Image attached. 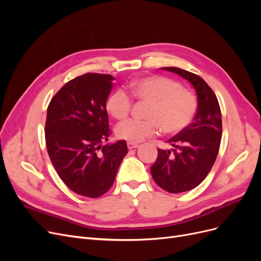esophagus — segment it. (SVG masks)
I'll use <instances>...</instances> for the list:
<instances>
[{"mask_svg":"<svg viewBox=\"0 0 261 261\" xmlns=\"http://www.w3.org/2000/svg\"><path fill=\"white\" fill-rule=\"evenodd\" d=\"M137 147H139V145L138 144H135V143H127V148L128 149H135V148H137Z\"/></svg>","mask_w":261,"mask_h":261,"instance_id":"34e87169","label":"esophagus"}]
</instances>
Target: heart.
I'll return each mask as SVG.
<instances>
[{
    "label": "heart",
    "mask_w": 261,
    "mask_h": 261,
    "mask_svg": "<svg viewBox=\"0 0 261 261\" xmlns=\"http://www.w3.org/2000/svg\"><path fill=\"white\" fill-rule=\"evenodd\" d=\"M128 89L136 100L149 105L147 121L129 120L116 126L117 138L129 143H140L156 135L159 129L165 135H177L191 125L198 110L195 94L168 77H141L133 81ZM106 107L115 120H124L132 111L133 100L128 93L117 89L108 97Z\"/></svg>",
    "instance_id": "heart-1"
}]
</instances>
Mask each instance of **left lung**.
Masks as SVG:
<instances>
[{
	"mask_svg": "<svg viewBox=\"0 0 261 261\" xmlns=\"http://www.w3.org/2000/svg\"><path fill=\"white\" fill-rule=\"evenodd\" d=\"M191 83L198 98V110L188 127L168 140L172 150L158 149L150 168L158 186L172 194L198 186L215 164L222 135V118L216 93L202 78L178 67H162Z\"/></svg>",
	"mask_w": 261,
	"mask_h": 261,
	"instance_id": "8db88e82",
	"label": "left lung"
}]
</instances>
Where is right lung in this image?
<instances>
[{"mask_svg": "<svg viewBox=\"0 0 261 261\" xmlns=\"http://www.w3.org/2000/svg\"><path fill=\"white\" fill-rule=\"evenodd\" d=\"M113 76L87 73L66 83L51 99L45 145L60 178L74 193L98 198L114 183L127 154L125 140L105 145L109 128L107 99Z\"/></svg>", "mask_w": 261, "mask_h": 261, "instance_id": "1", "label": "right lung"}]
</instances>
